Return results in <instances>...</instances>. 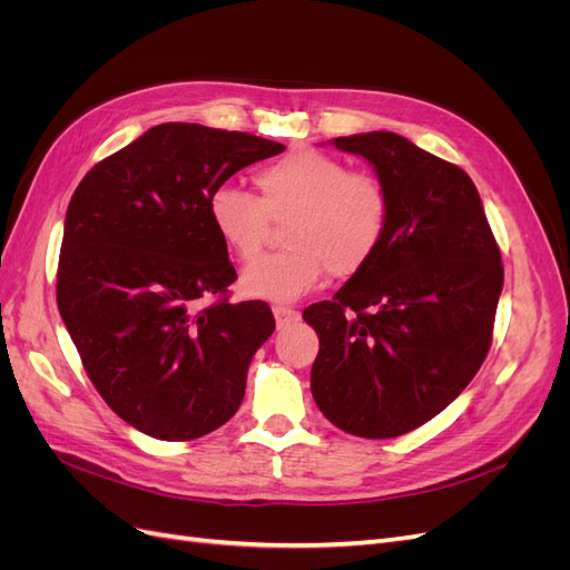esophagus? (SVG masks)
Returning <instances> with one entry per match:
<instances>
[{"mask_svg":"<svg viewBox=\"0 0 570 570\" xmlns=\"http://www.w3.org/2000/svg\"><path fill=\"white\" fill-rule=\"evenodd\" d=\"M273 316H275V323H278V327H285V325H289V323L299 321V314L295 312V308L283 306V304H275V306H273Z\"/></svg>","mask_w":570,"mask_h":570,"instance_id":"esophagus-1","label":"esophagus"}]
</instances>
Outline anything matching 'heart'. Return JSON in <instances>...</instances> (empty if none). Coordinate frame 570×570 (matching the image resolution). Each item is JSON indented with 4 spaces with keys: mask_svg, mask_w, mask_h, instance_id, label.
<instances>
[{
    "mask_svg": "<svg viewBox=\"0 0 570 570\" xmlns=\"http://www.w3.org/2000/svg\"><path fill=\"white\" fill-rule=\"evenodd\" d=\"M258 197L237 185H218L209 197L212 226L230 254L252 258L264 247L271 220L289 223L287 249L264 254L243 271L239 287L252 299L295 302L325 273L352 278L381 252L392 199L368 170H350L333 154L297 149L256 170Z\"/></svg>",
    "mask_w": 570,
    "mask_h": 570,
    "instance_id": "b5f03b06",
    "label": "heart"
}]
</instances>
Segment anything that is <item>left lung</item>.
I'll use <instances>...</instances> for the list:
<instances>
[{
    "mask_svg": "<svg viewBox=\"0 0 570 570\" xmlns=\"http://www.w3.org/2000/svg\"><path fill=\"white\" fill-rule=\"evenodd\" d=\"M333 145L373 164L392 216L373 262L304 308L321 342L312 394L344 433L385 440L438 416L473 381L504 266L465 170L385 130Z\"/></svg>",
    "mask_w": 570,
    "mask_h": 570,
    "instance_id": "8db88e82",
    "label": "left lung"
}]
</instances>
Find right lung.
<instances>
[{
	"label": "right lung",
	"instance_id": "1",
	"mask_svg": "<svg viewBox=\"0 0 570 570\" xmlns=\"http://www.w3.org/2000/svg\"><path fill=\"white\" fill-rule=\"evenodd\" d=\"M281 151L249 132L161 124L95 164L68 204L59 314L101 400L149 438H202L243 404L275 318L266 302H228L237 273L209 197Z\"/></svg>",
	"mask_w": 570,
	"mask_h": 570
}]
</instances>
